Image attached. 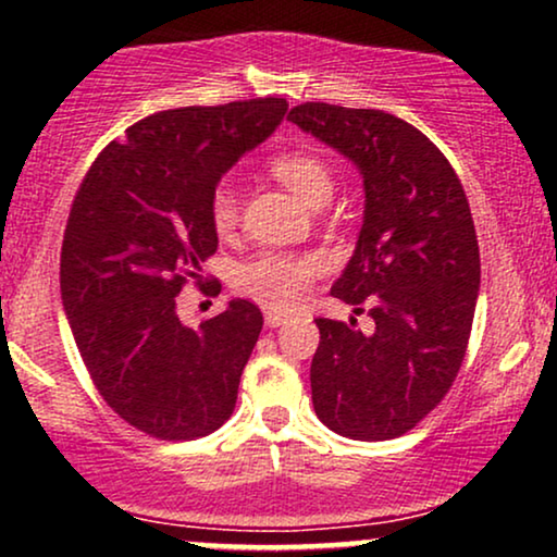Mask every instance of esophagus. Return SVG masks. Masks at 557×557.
I'll list each match as a JSON object with an SVG mask.
<instances>
[{"label": "esophagus", "instance_id": "34e87169", "mask_svg": "<svg viewBox=\"0 0 557 557\" xmlns=\"http://www.w3.org/2000/svg\"><path fill=\"white\" fill-rule=\"evenodd\" d=\"M264 322H267V327H280V324L287 322V311L267 309L264 311Z\"/></svg>", "mask_w": 557, "mask_h": 557}]
</instances>
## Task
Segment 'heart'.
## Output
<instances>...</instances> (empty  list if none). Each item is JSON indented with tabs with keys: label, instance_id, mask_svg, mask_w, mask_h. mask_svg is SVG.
Segmentation results:
<instances>
[{
	"label": "heart",
	"instance_id": "heart-1",
	"mask_svg": "<svg viewBox=\"0 0 557 557\" xmlns=\"http://www.w3.org/2000/svg\"><path fill=\"white\" fill-rule=\"evenodd\" d=\"M272 172L280 183L290 190L298 201L309 207L322 194H332V175L311 154H283L272 162ZM238 220V201L230 185H220L212 196V222L220 233H227ZM322 270V259L314 253H261L246 261L235 272V285L246 296L287 309L309 290L314 277Z\"/></svg>",
	"mask_w": 557,
	"mask_h": 557
}]
</instances>
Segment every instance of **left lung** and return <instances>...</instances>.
Here are the masks:
<instances>
[{
  "instance_id": "obj_1",
  "label": "left lung",
  "mask_w": 557,
  "mask_h": 557,
  "mask_svg": "<svg viewBox=\"0 0 557 557\" xmlns=\"http://www.w3.org/2000/svg\"><path fill=\"white\" fill-rule=\"evenodd\" d=\"M363 177L354 257L332 296L367 306L356 319H317L311 400L324 426L350 440H393L445 398L469 345L479 246L463 185L424 133L382 110L306 101L287 114Z\"/></svg>"
}]
</instances>
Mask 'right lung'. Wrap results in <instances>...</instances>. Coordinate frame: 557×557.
Here are the masks:
<instances>
[{
  "label": "right lung",
  "mask_w": 557,
  "mask_h": 557,
  "mask_svg": "<svg viewBox=\"0 0 557 557\" xmlns=\"http://www.w3.org/2000/svg\"><path fill=\"white\" fill-rule=\"evenodd\" d=\"M285 112V99H251L149 114L101 151L75 196L60 264L65 317L101 398L151 437H203L233 413L264 317L233 298L188 327L177 293L216 251L222 175Z\"/></svg>",
  "instance_id": "obj_1"
}]
</instances>
